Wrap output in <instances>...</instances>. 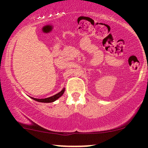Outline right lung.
Segmentation results:
<instances>
[{"mask_svg":"<svg viewBox=\"0 0 148 148\" xmlns=\"http://www.w3.org/2000/svg\"><path fill=\"white\" fill-rule=\"evenodd\" d=\"M64 92V88L63 89L61 90L60 92L57 93L56 95H53L51 97H48V98H45V99H36V98H33L32 97V99L35 100V101H39V102H43V103H50V102H53V101H55L56 100L58 99L59 97H60L61 96L63 95Z\"/></svg>","mask_w":148,"mask_h":148,"instance_id":"1","label":"right lung"}]
</instances>
